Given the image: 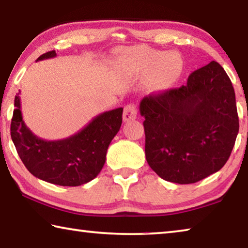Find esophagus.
Wrapping results in <instances>:
<instances>
[{
	"mask_svg": "<svg viewBox=\"0 0 248 248\" xmlns=\"http://www.w3.org/2000/svg\"><path fill=\"white\" fill-rule=\"evenodd\" d=\"M123 118L124 123H127V121H130V120H134L137 118V108L134 105L129 104L124 107Z\"/></svg>",
	"mask_w": 248,
	"mask_h": 248,
	"instance_id": "1",
	"label": "esophagus"
}]
</instances>
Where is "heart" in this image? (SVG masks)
<instances>
[{
    "instance_id": "b5f03b06",
    "label": "heart",
    "mask_w": 248,
    "mask_h": 248,
    "mask_svg": "<svg viewBox=\"0 0 248 248\" xmlns=\"http://www.w3.org/2000/svg\"><path fill=\"white\" fill-rule=\"evenodd\" d=\"M118 63L132 77L150 74V87L155 92L169 90L178 81L184 71L183 59L178 53H163L145 46L124 50L119 56Z\"/></svg>"
}]
</instances>
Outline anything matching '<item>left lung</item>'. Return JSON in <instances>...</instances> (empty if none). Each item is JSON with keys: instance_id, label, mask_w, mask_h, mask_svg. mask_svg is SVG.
Returning a JSON list of instances; mask_svg holds the SVG:
<instances>
[{"instance_id": "left-lung-1", "label": "left lung", "mask_w": 248, "mask_h": 248, "mask_svg": "<svg viewBox=\"0 0 248 248\" xmlns=\"http://www.w3.org/2000/svg\"><path fill=\"white\" fill-rule=\"evenodd\" d=\"M145 157L167 182L194 184L228 161L238 133L235 93L216 61L192 72L186 85L145 96Z\"/></svg>"}]
</instances>
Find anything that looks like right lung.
<instances>
[{
	"label": "right lung",
	"instance_id": "1",
	"mask_svg": "<svg viewBox=\"0 0 248 248\" xmlns=\"http://www.w3.org/2000/svg\"><path fill=\"white\" fill-rule=\"evenodd\" d=\"M54 50L37 61L54 58ZM11 137L26 169L45 182L59 186H79L94 179L106 161L109 144L123 123L124 108L105 111L78 133L62 140L47 141L35 136L25 124L19 93L14 100Z\"/></svg>",
	"mask_w": 248,
	"mask_h": 248
}]
</instances>
